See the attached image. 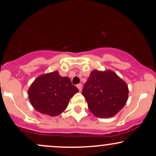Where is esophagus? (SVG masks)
<instances>
[{
  "instance_id": "esophagus-1",
  "label": "esophagus",
  "mask_w": 156,
  "mask_h": 156,
  "mask_svg": "<svg viewBox=\"0 0 156 156\" xmlns=\"http://www.w3.org/2000/svg\"><path fill=\"white\" fill-rule=\"evenodd\" d=\"M77 87H78V89H79V91H81L82 90V84L81 83H79V84H78V85H77Z\"/></svg>"
}]
</instances>
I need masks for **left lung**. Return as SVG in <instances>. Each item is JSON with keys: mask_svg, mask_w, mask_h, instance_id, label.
Masks as SVG:
<instances>
[{"mask_svg": "<svg viewBox=\"0 0 156 156\" xmlns=\"http://www.w3.org/2000/svg\"><path fill=\"white\" fill-rule=\"evenodd\" d=\"M82 94L90 112L99 118L117 114L128 100V88L124 80L112 70H94L84 84Z\"/></svg>", "mask_w": 156, "mask_h": 156, "instance_id": "1", "label": "left lung"}]
</instances>
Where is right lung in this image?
Wrapping results in <instances>:
<instances>
[{
  "instance_id": "add662e5",
  "label": "right lung",
  "mask_w": 156,
  "mask_h": 156,
  "mask_svg": "<svg viewBox=\"0 0 156 156\" xmlns=\"http://www.w3.org/2000/svg\"><path fill=\"white\" fill-rule=\"evenodd\" d=\"M78 92L68 77H62L55 71L39 76L28 89V98L36 110L54 117L65 110Z\"/></svg>"
}]
</instances>
